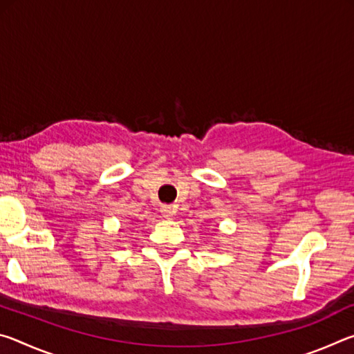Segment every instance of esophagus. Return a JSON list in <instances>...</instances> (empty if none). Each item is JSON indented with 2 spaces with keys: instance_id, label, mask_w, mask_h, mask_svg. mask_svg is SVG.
Masks as SVG:
<instances>
[{
  "instance_id": "34e87169",
  "label": "esophagus",
  "mask_w": 354,
  "mask_h": 354,
  "mask_svg": "<svg viewBox=\"0 0 354 354\" xmlns=\"http://www.w3.org/2000/svg\"><path fill=\"white\" fill-rule=\"evenodd\" d=\"M160 212H162V215L164 217H167V218H170V217H173V214H175V207L173 206H162L160 207Z\"/></svg>"
}]
</instances>
